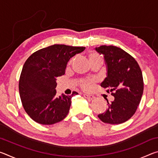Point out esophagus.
<instances>
[{
    "label": "esophagus",
    "instance_id": "obj_1",
    "mask_svg": "<svg viewBox=\"0 0 158 158\" xmlns=\"http://www.w3.org/2000/svg\"><path fill=\"white\" fill-rule=\"evenodd\" d=\"M84 97L86 99H89V100H92V99L94 98V96L89 94H84Z\"/></svg>",
    "mask_w": 158,
    "mask_h": 158
}]
</instances>
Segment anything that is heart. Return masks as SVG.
Returning <instances> with one entry per match:
<instances>
[{
	"label": "heart",
	"instance_id": "1",
	"mask_svg": "<svg viewBox=\"0 0 158 158\" xmlns=\"http://www.w3.org/2000/svg\"><path fill=\"white\" fill-rule=\"evenodd\" d=\"M89 56L90 62H92V61H94L96 60H99V59H102L100 58V56H99L97 53H95L94 52H90L89 53ZM72 62V60L70 61V63ZM94 84V80H90V79H84L81 81V86L83 89H84L85 90H88L90 89V88L92 87L93 84Z\"/></svg>",
	"mask_w": 158,
	"mask_h": 158
}]
</instances>
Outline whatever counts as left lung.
I'll list each match as a JSON object with an SVG mask.
<instances>
[{
  "label": "left lung",
  "mask_w": 158,
  "mask_h": 158,
  "mask_svg": "<svg viewBox=\"0 0 158 158\" xmlns=\"http://www.w3.org/2000/svg\"><path fill=\"white\" fill-rule=\"evenodd\" d=\"M95 49L104 56L106 65V77L100 85L114 97L111 103L107 101L105 112L98 116L105 123H123L135 114L142 97L141 68L135 58L121 48L102 45Z\"/></svg>",
  "instance_id": "8db88e82"
}]
</instances>
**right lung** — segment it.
I'll return each instance as SVG.
<instances>
[{
  "label": "right lung",
  "mask_w": 158,
  "mask_h": 158,
  "mask_svg": "<svg viewBox=\"0 0 158 158\" xmlns=\"http://www.w3.org/2000/svg\"><path fill=\"white\" fill-rule=\"evenodd\" d=\"M84 47L53 44L34 52L24 63L19 90L21 102L27 114L42 125L60 122L68 114L71 95L58 97L56 78L65 74L68 62Z\"/></svg>",
  "instance_id": "obj_1"
}]
</instances>
